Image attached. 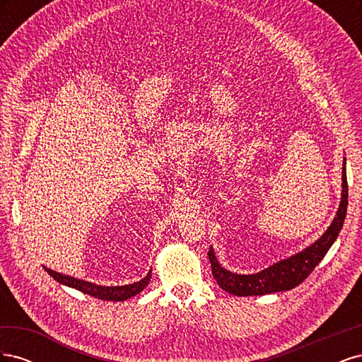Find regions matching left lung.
<instances>
[{"mask_svg": "<svg viewBox=\"0 0 362 362\" xmlns=\"http://www.w3.org/2000/svg\"><path fill=\"white\" fill-rule=\"evenodd\" d=\"M341 180V201H339L338 211L334 217L332 223L317 242L299 252V254L286 259H281L273 266L258 273H254V275H238V273L229 272L218 264V261L214 255V250L213 247H210V250H208V258H210L211 262L213 276L218 286H221V288L234 296H262L291 290L308 278L310 273L315 269V266L319 264L323 257L327 254V250L334 245L344 223L349 196L346 158L343 161Z\"/></svg>", "mask_w": 362, "mask_h": 362, "instance_id": "left-lung-1", "label": "left lung"}]
</instances>
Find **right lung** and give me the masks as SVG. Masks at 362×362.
<instances>
[{"label": "right lung", "mask_w": 362, "mask_h": 362, "mask_svg": "<svg viewBox=\"0 0 362 362\" xmlns=\"http://www.w3.org/2000/svg\"><path fill=\"white\" fill-rule=\"evenodd\" d=\"M45 270L49 273V276H52L57 282L63 284V286L72 287L75 290H78L84 294H90L96 299L101 300H113V302H122L127 300L133 296L139 294L141 290H144L149 281H151V272L148 275L140 279L139 282L134 284H128V286H115V287H105V286H98V284L93 282H87L83 279H76L74 276H68V275H62L59 272H54L48 267H45Z\"/></svg>", "instance_id": "right-lung-1"}]
</instances>
